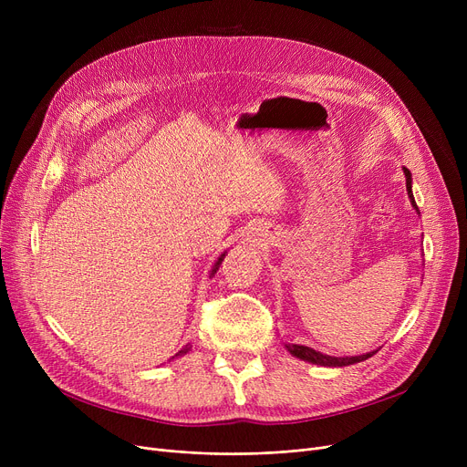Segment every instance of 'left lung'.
Wrapping results in <instances>:
<instances>
[{"instance_id":"8db88e82","label":"left lung","mask_w":467,"mask_h":467,"mask_svg":"<svg viewBox=\"0 0 467 467\" xmlns=\"http://www.w3.org/2000/svg\"><path fill=\"white\" fill-rule=\"evenodd\" d=\"M403 174H405V180H407V194L410 199V204L412 208L416 210V213L419 212V206H416L414 202V196H412V176H410V170L403 168ZM285 350L296 356L303 361H308V363H314V365H322V367H347V365H354V363H359V361H365L367 358H371L373 354H377L379 350H373V352H367V354H361V356H342V358H337V356H327V354H322V352H316L314 348L310 347H305V345H287V342H284Z\"/></svg>"}]
</instances>
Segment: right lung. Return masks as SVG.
<instances>
[{"label": "right lung", "instance_id": "1", "mask_svg": "<svg viewBox=\"0 0 467 467\" xmlns=\"http://www.w3.org/2000/svg\"><path fill=\"white\" fill-rule=\"evenodd\" d=\"M225 254H227V252H223V254H221V255H219V257H217V261H215V263H213V266H212V271H210V278H212V276H213V275H215V273H217V271H219V265H221V261H223V259H225ZM189 350H191V345H187V347H185V348H182V350H180V352H178V354H176V356H174V358H180V356H185V354H187V352H189ZM174 358H171V359H174Z\"/></svg>", "mask_w": 467, "mask_h": 467}]
</instances>
